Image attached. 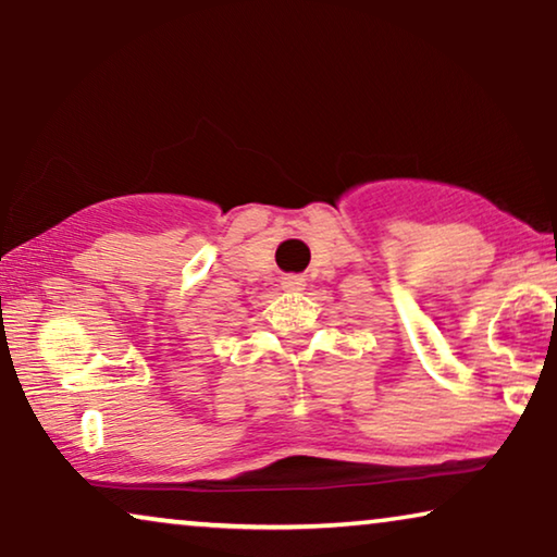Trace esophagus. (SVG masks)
<instances>
[{
  "label": "esophagus",
  "mask_w": 557,
  "mask_h": 557,
  "mask_svg": "<svg viewBox=\"0 0 557 557\" xmlns=\"http://www.w3.org/2000/svg\"><path fill=\"white\" fill-rule=\"evenodd\" d=\"M302 277H298V274H287V277H283V290L287 293H295V290H302Z\"/></svg>",
  "instance_id": "esophagus-1"
}]
</instances>
